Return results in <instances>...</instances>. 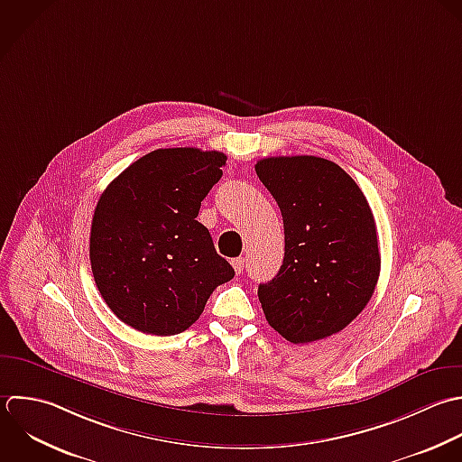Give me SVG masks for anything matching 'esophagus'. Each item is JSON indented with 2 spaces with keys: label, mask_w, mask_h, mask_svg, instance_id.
<instances>
[{
  "label": "esophagus",
  "mask_w": 462,
  "mask_h": 462,
  "mask_svg": "<svg viewBox=\"0 0 462 462\" xmlns=\"http://www.w3.org/2000/svg\"><path fill=\"white\" fill-rule=\"evenodd\" d=\"M245 257H237V259H234L232 261V266H234V270H236V273H241L243 270H245Z\"/></svg>",
  "instance_id": "34e87169"
}]
</instances>
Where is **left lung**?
Masks as SVG:
<instances>
[{
  "label": "left lung",
  "mask_w": 462,
  "mask_h": 462,
  "mask_svg": "<svg viewBox=\"0 0 462 462\" xmlns=\"http://www.w3.org/2000/svg\"><path fill=\"white\" fill-rule=\"evenodd\" d=\"M284 221V261L259 286L268 324L293 344L328 338L371 300L380 277L373 210L356 181L319 156H272L255 163Z\"/></svg>",
  "instance_id": "obj_1"
}]
</instances>
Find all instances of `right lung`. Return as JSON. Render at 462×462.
<instances>
[{
	"label": "right lung",
	"instance_id": "right-lung-1",
	"mask_svg": "<svg viewBox=\"0 0 462 462\" xmlns=\"http://www.w3.org/2000/svg\"><path fill=\"white\" fill-rule=\"evenodd\" d=\"M225 162L219 151L156 149L102 192L91 221V272L104 302L133 329L181 333L212 291L234 279L210 232L196 221Z\"/></svg>",
	"mask_w": 462,
	"mask_h": 462
}]
</instances>
